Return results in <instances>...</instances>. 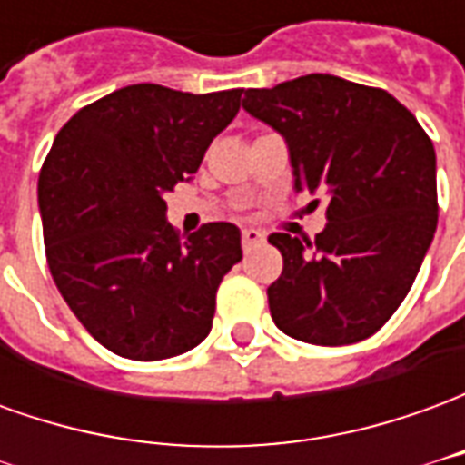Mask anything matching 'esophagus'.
Segmentation results:
<instances>
[{"instance_id": "34e87169", "label": "esophagus", "mask_w": 465, "mask_h": 465, "mask_svg": "<svg viewBox=\"0 0 465 465\" xmlns=\"http://www.w3.org/2000/svg\"><path fill=\"white\" fill-rule=\"evenodd\" d=\"M263 242V233L262 232H256V229H243L242 233V246L249 252L252 246H256V243H262Z\"/></svg>"}]
</instances>
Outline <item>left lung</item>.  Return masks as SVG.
I'll return each mask as SVG.
<instances>
[{
    "label": "left lung",
    "mask_w": 465,
    "mask_h": 465,
    "mask_svg": "<svg viewBox=\"0 0 465 465\" xmlns=\"http://www.w3.org/2000/svg\"><path fill=\"white\" fill-rule=\"evenodd\" d=\"M243 109L286 139L293 189L329 202L313 242L269 236L283 256L266 292L273 323L316 346L369 339L411 292L439 223L429 134L389 92L331 74L249 89Z\"/></svg>",
    "instance_id": "obj_1"
}]
</instances>
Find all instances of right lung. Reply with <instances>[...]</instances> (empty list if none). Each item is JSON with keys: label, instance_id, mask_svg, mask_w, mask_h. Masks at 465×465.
<instances>
[{"label": "right lung", "instance_id": "1", "mask_svg": "<svg viewBox=\"0 0 465 465\" xmlns=\"http://www.w3.org/2000/svg\"><path fill=\"white\" fill-rule=\"evenodd\" d=\"M242 92L124 86L79 109L46 153L39 213L49 272L82 326L116 356L172 359L212 331L242 233L213 222L182 239L163 193L196 173Z\"/></svg>", "mask_w": 465, "mask_h": 465}]
</instances>
